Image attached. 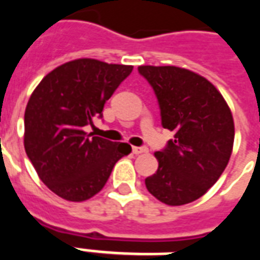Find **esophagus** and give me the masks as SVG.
I'll return each mask as SVG.
<instances>
[{"instance_id":"34e87169","label":"esophagus","mask_w":260,"mask_h":260,"mask_svg":"<svg viewBox=\"0 0 260 260\" xmlns=\"http://www.w3.org/2000/svg\"><path fill=\"white\" fill-rule=\"evenodd\" d=\"M147 152V147H132V153L134 154H142V153H146Z\"/></svg>"}]
</instances>
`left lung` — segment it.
I'll return each instance as SVG.
<instances>
[{
    "label": "left lung",
    "mask_w": 260,
    "mask_h": 260,
    "mask_svg": "<svg viewBox=\"0 0 260 260\" xmlns=\"http://www.w3.org/2000/svg\"><path fill=\"white\" fill-rule=\"evenodd\" d=\"M139 74L157 97L161 125L174 139L156 152L158 169L147 191L170 206L199 199L216 184L234 145V119L221 93L201 75L178 67L142 65Z\"/></svg>",
    "instance_id": "1"
}]
</instances>
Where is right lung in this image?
I'll return each mask as SVG.
<instances>
[{"label":"right lung","instance_id":"obj_1","mask_svg":"<svg viewBox=\"0 0 260 260\" xmlns=\"http://www.w3.org/2000/svg\"><path fill=\"white\" fill-rule=\"evenodd\" d=\"M132 65L79 58L47 74L25 110V150L48 189L71 202L90 199L106 185L128 143L107 141L83 128L103 108Z\"/></svg>","mask_w":260,"mask_h":260}]
</instances>
